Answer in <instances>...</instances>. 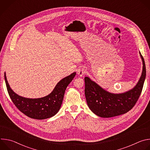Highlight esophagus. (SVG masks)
Returning a JSON list of instances; mask_svg holds the SVG:
<instances>
[{"instance_id":"obj_1","label":"esophagus","mask_w":150,"mask_h":150,"mask_svg":"<svg viewBox=\"0 0 150 150\" xmlns=\"http://www.w3.org/2000/svg\"><path fill=\"white\" fill-rule=\"evenodd\" d=\"M87 71H86V69H84V68H80L79 69H78L77 71V74L79 76H83V75H85V74H86Z\"/></svg>"}]
</instances>
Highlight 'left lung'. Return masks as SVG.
<instances>
[{
	"mask_svg": "<svg viewBox=\"0 0 150 150\" xmlns=\"http://www.w3.org/2000/svg\"><path fill=\"white\" fill-rule=\"evenodd\" d=\"M142 61V72L135 86L125 93L114 94L108 92L99 85L85 76V96L90 109L101 117H112L121 115L133 108L141 93L146 76L144 59L139 52Z\"/></svg>",
	"mask_w": 150,
	"mask_h": 150,
	"instance_id": "8db88e82",
	"label": "left lung"
}]
</instances>
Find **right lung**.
Here are the masks:
<instances>
[{
    "instance_id": "obj_1",
    "label": "right lung",
    "mask_w": 150,
    "mask_h": 150,
    "mask_svg": "<svg viewBox=\"0 0 150 150\" xmlns=\"http://www.w3.org/2000/svg\"><path fill=\"white\" fill-rule=\"evenodd\" d=\"M76 75L74 72L61 79L49 95L38 98L23 97L16 94L10 87L5 72V80L8 94L16 108L26 116L35 119H45L54 116L60 110L68 85Z\"/></svg>"
}]
</instances>
